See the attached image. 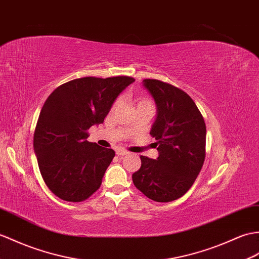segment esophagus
I'll return each instance as SVG.
<instances>
[{
  "label": "esophagus",
  "instance_id": "34e87169",
  "mask_svg": "<svg viewBox=\"0 0 259 259\" xmlns=\"http://www.w3.org/2000/svg\"><path fill=\"white\" fill-rule=\"evenodd\" d=\"M116 153H117L118 157H123V155L129 154L128 151H125V150H122V149H118L117 151H116Z\"/></svg>",
  "mask_w": 259,
  "mask_h": 259
}]
</instances>
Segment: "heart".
I'll return each instance as SVG.
<instances>
[{
    "label": "heart",
    "mask_w": 259,
    "mask_h": 259,
    "mask_svg": "<svg viewBox=\"0 0 259 259\" xmlns=\"http://www.w3.org/2000/svg\"><path fill=\"white\" fill-rule=\"evenodd\" d=\"M141 105H152V102H151V100H149V99L140 98V99L137 100V107H138V106H141ZM115 106H116V105H115Z\"/></svg>",
    "instance_id": "obj_1"
}]
</instances>
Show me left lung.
I'll list each match as a JSON object with an SVG mask.
<instances>
[{"mask_svg":"<svg viewBox=\"0 0 259 259\" xmlns=\"http://www.w3.org/2000/svg\"><path fill=\"white\" fill-rule=\"evenodd\" d=\"M152 95L158 117L150 131L155 138L157 160L140 155L141 166L132 174L136 188L155 202L183 196L200 173L205 160L206 125L190 96L158 79H144Z\"/></svg>","mask_w":259,"mask_h":259,"instance_id":"obj_1","label":"left lung"}]
</instances>
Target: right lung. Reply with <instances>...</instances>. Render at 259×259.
I'll return each instance as SVG.
<instances>
[{
	"mask_svg": "<svg viewBox=\"0 0 259 259\" xmlns=\"http://www.w3.org/2000/svg\"><path fill=\"white\" fill-rule=\"evenodd\" d=\"M134 81L129 76L82 77L48 96L36 123L34 150L41 178L59 198L82 202L100 188L115 151L87 141L88 129L104 122L118 95Z\"/></svg>",
	"mask_w": 259,
	"mask_h": 259,
	"instance_id": "add662e5",
	"label": "right lung"
}]
</instances>
